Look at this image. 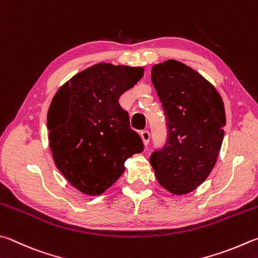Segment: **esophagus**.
<instances>
[{
    "instance_id": "esophagus-1",
    "label": "esophagus",
    "mask_w": 258,
    "mask_h": 258,
    "mask_svg": "<svg viewBox=\"0 0 258 258\" xmlns=\"http://www.w3.org/2000/svg\"><path fill=\"white\" fill-rule=\"evenodd\" d=\"M141 138H142V141H143L144 145H148L149 141H150V132L148 130L141 131Z\"/></svg>"
}]
</instances>
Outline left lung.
<instances>
[{
	"instance_id": "1",
	"label": "left lung",
	"mask_w": 258,
	"mask_h": 258,
	"mask_svg": "<svg viewBox=\"0 0 258 258\" xmlns=\"http://www.w3.org/2000/svg\"><path fill=\"white\" fill-rule=\"evenodd\" d=\"M151 80L166 115L167 141L150 163L163 188L189 193L217 161L226 125L222 98L201 74L174 59L154 65Z\"/></svg>"
}]
</instances>
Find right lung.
<instances>
[{
	"label": "right lung",
	"instance_id": "1",
	"mask_svg": "<svg viewBox=\"0 0 258 258\" xmlns=\"http://www.w3.org/2000/svg\"><path fill=\"white\" fill-rule=\"evenodd\" d=\"M142 77L141 67L96 64L74 76L51 100L47 127L55 165L82 193H104L125 171V161L143 151L118 102Z\"/></svg>",
	"mask_w": 258,
	"mask_h": 258
}]
</instances>
